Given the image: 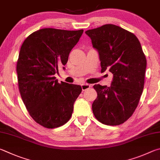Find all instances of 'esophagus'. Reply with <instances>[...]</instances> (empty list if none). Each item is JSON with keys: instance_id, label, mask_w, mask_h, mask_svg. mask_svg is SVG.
I'll return each instance as SVG.
<instances>
[{"instance_id": "34e87169", "label": "esophagus", "mask_w": 160, "mask_h": 160, "mask_svg": "<svg viewBox=\"0 0 160 160\" xmlns=\"http://www.w3.org/2000/svg\"><path fill=\"white\" fill-rule=\"evenodd\" d=\"M91 86V85L88 84V83H83L82 85V88L83 91H86V90H88V88H90Z\"/></svg>"}]
</instances>
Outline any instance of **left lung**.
<instances>
[{
  "instance_id": "8db88e82",
  "label": "left lung",
  "mask_w": 160,
  "mask_h": 160,
  "mask_svg": "<svg viewBox=\"0 0 160 160\" xmlns=\"http://www.w3.org/2000/svg\"><path fill=\"white\" fill-rule=\"evenodd\" d=\"M85 33L98 52L101 72L113 74L110 86H93L98 97L93 112L104 124H123L135 111L143 90L147 61L141 45L133 33L114 24Z\"/></svg>"
}]
</instances>
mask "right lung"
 Wrapping results in <instances>:
<instances>
[{"label":"right lung","instance_id":"add662e5","mask_svg":"<svg viewBox=\"0 0 160 160\" xmlns=\"http://www.w3.org/2000/svg\"><path fill=\"white\" fill-rule=\"evenodd\" d=\"M83 32L42 29L30 34L21 46L17 63L19 92L30 115L46 128L66 124L82 93L81 86L59 83L54 76L59 67L67 64Z\"/></svg>","mask_w":160,"mask_h":160}]
</instances>
